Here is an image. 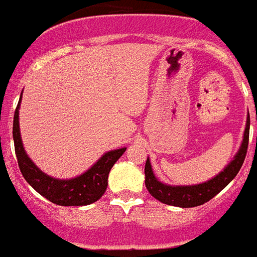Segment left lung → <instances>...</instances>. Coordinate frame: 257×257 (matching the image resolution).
<instances>
[{
	"label": "left lung",
	"mask_w": 257,
	"mask_h": 257,
	"mask_svg": "<svg viewBox=\"0 0 257 257\" xmlns=\"http://www.w3.org/2000/svg\"><path fill=\"white\" fill-rule=\"evenodd\" d=\"M249 123L250 119L248 117L246 121V128H245L244 142L241 144V148L235 158L230 162V165L225 170L219 173L215 178L210 181L199 185H192V187H170L159 182L155 178L151 169V163L147 159L146 167H144V174H146V187L148 192L151 193L157 200L162 201L169 206L182 207V208H189V207H197L204 204L212 197L216 196L223 188L229 184L237 173L240 172L241 166L245 161V155L248 151V143H249Z\"/></svg>",
	"instance_id": "obj_1"
}]
</instances>
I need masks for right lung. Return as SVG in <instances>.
Wrapping results in <instances>:
<instances>
[{
  "label": "right lung",
  "instance_id": "add662e5",
  "mask_svg": "<svg viewBox=\"0 0 257 257\" xmlns=\"http://www.w3.org/2000/svg\"><path fill=\"white\" fill-rule=\"evenodd\" d=\"M19 106L13 117V142L16 151L17 163L23 177L27 180L38 193L58 206H87L102 197L107 188V177L110 169L126 148L114 150L104 154L88 172L73 180H56L43 174L24 151L19 131Z\"/></svg>",
  "mask_w": 257,
  "mask_h": 257
}]
</instances>
